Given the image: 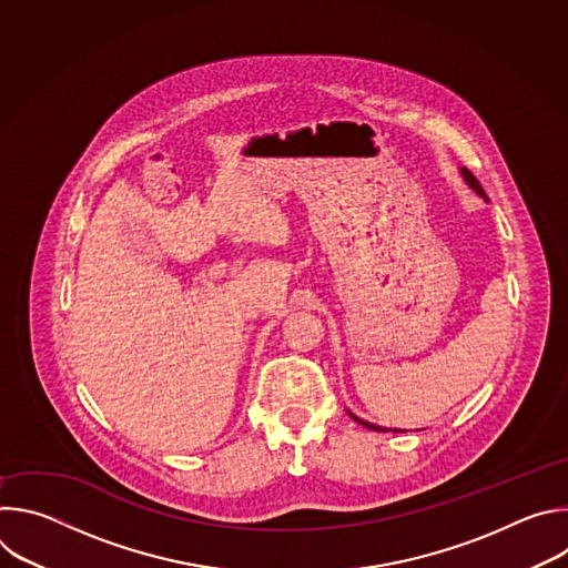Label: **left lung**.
Masks as SVG:
<instances>
[{"label": "left lung", "mask_w": 568, "mask_h": 568, "mask_svg": "<svg viewBox=\"0 0 568 568\" xmlns=\"http://www.w3.org/2000/svg\"><path fill=\"white\" fill-rule=\"evenodd\" d=\"M463 178H465V182H467V184H469V186H471V189H474L478 195H485V193H483V186L478 184V180H476V178H474V175H471L467 169H463ZM351 416H353V414H351ZM353 418H355V416H353ZM355 420H357L362 427L371 429V432H390V429H384V427L371 425V423H366V420H359V418H355ZM393 432H407V429H393Z\"/></svg>", "instance_id": "left-lung-1"}]
</instances>
